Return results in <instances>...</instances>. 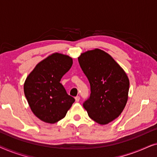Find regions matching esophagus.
I'll use <instances>...</instances> for the list:
<instances>
[{"mask_svg": "<svg viewBox=\"0 0 157 157\" xmlns=\"http://www.w3.org/2000/svg\"><path fill=\"white\" fill-rule=\"evenodd\" d=\"M75 100H76V102H78L79 100H80V97L79 96H76V97H75Z\"/></svg>", "mask_w": 157, "mask_h": 157, "instance_id": "34e87169", "label": "esophagus"}]
</instances>
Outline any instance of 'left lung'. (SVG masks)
Returning <instances> with one entry per match:
<instances>
[{"label":"left lung","mask_w":157,"mask_h":157,"mask_svg":"<svg viewBox=\"0 0 157 157\" xmlns=\"http://www.w3.org/2000/svg\"><path fill=\"white\" fill-rule=\"evenodd\" d=\"M78 60L91 86V94L83 106L94 121L109 124L121 114L127 102V75L110 55L100 49L81 53Z\"/></svg>","instance_id":"obj_1"}]
</instances>
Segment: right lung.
Masks as SVG:
<instances>
[{
	"label": "right lung",
	"mask_w": 157,
	"mask_h": 157,
	"mask_svg": "<svg viewBox=\"0 0 157 157\" xmlns=\"http://www.w3.org/2000/svg\"><path fill=\"white\" fill-rule=\"evenodd\" d=\"M68 56L55 53L38 63L25 79L24 94L33 113L41 121L56 123L75 101L60 83L71 67Z\"/></svg>",
	"instance_id": "obj_1"
}]
</instances>
